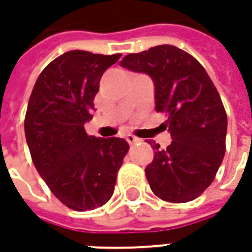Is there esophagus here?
Segmentation results:
<instances>
[{
    "label": "esophagus",
    "mask_w": 252,
    "mask_h": 252,
    "mask_svg": "<svg viewBox=\"0 0 252 252\" xmlns=\"http://www.w3.org/2000/svg\"><path fill=\"white\" fill-rule=\"evenodd\" d=\"M126 141L128 142V145H135L137 142H139V139L137 138V137L131 135V134H127V135H126Z\"/></svg>",
    "instance_id": "1"
}]
</instances>
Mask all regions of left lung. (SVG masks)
<instances>
[{
	"label": "left lung",
	"instance_id": "left-lung-1",
	"mask_svg": "<svg viewBox=\"0 0 252 252\" xmlns=\"http://www.w3.org/2000/svg\"><path fill=\"white\" fill-rule=\"evenodd\" d=\"M121 67L149 75L156 110L168 114L170 145L149 142L154 150L145 169L150 188L169 203L192 201L214 181L225 153L227 114L218 90L203 65L173 45L128 53Z\"/></svg>",
	"mask_w": 252,
	"mask_h": 252
}]
</instances>
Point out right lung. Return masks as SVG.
Masks as SVG:
<instances>
[{"label":"right lung","mask_w":252,"mask_h":252,"mask_svg":"<svg viewBox=\"0 0 252 252\" xmlns=\"http://www.w3.org/2000/svg\"><path fill=\"white\" fill-rule=\"evenodd\" d=\"M119 58L79 49L63 53L44 68L29 98L24 127L33 164L73 211L107 203L128 150L125 139L96 138L84 130L100 78Z\"/></svg>","instance_id":"add662e5"}]
</instances>
